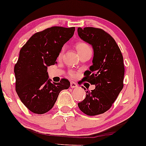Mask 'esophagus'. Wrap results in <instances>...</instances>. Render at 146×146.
Segmentation results:
<instances>
[{"instance_id": "1", "label": "esophagus", "mask_w": 146, "mask_h": 146, "mask_svg": "<svg viewBox=\"0 0 146 146\" xmlns=\"http://www.w3.org/2000/svg\"><path fill=\"white\" fill-rule=\"evenodd\" d=\"M77 86H78V84H77L76 82H70V87H71L72 89L76 88Z\"/></svg>"}]
</instances>
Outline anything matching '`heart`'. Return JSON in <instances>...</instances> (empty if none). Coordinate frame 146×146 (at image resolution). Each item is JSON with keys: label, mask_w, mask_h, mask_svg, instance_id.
Returning <instances> with one entry per match:
<instances>
[{"label": "heart", "mask_w": 146, "mask_h": 146, "mask_svg": "<svg viewBox=\"0 0 146 146\" xmlns=\"http://www.w3.org/2000/svg\"><path fill=\"white\" fill-rule=\"evenodd\" d=\"M76 48H77V50H78V53H80V52H83V51L89 49L90 48H89V46H88L86 44H85V43L80 42V43H78V44H76ZM63 52H64V48H62V50H60V53H59V55H58V58H60V57H62V54H63ZM70 76L71 77H75L76 75H75L73 73H70Z\"/></svg>", "instance_id": "b5f03b06"}]
</instances>
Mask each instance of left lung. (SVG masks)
<instances>
[{
  "label": "left lung",
  "instance_id": "1",
  "mask_svg": "<svg viewBox=\"0 0 146 146\" xmlns=\"http://www.w3.org/2000/svg\"><path fill=\"white\" fill-rule=\"evenodd\" d=\"M78 33L94 49L93 64L85 72L84 80L96 85L94 90L86 91V98L78 107L88 116L101 114L110 110L123 89L125 68L122 53L113 37L102 29L78 28Z\"/></svg>",
  "mask_w": 146,
  "mask_h": 146
}]
</instances>
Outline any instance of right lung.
<instances>
[{"mask_svg": "<svg viewBox=\"0 0 146 146\" xmlns=\"http://www.w3.org/2000/svg\"><path fill=\"white\" fill-rule=\"evenodd\" d=\"M74 32L75 27H51L33 35L21 49L14 66L16 91L23 105L33 113L48 111L60 91L69 88L66 79L51 82L47 69L57 64L60 50Z\"/></svg>", "mask_w": 146, "mask_h": 146, "instance_id": "right-lung-1", "label": "right lung"}]
</instances>
